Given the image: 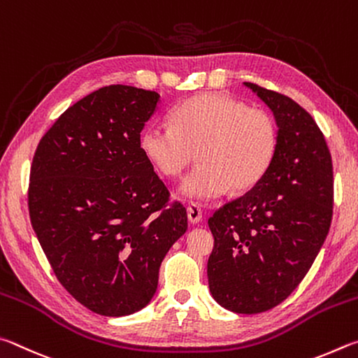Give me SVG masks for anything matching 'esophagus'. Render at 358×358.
I'll return each instance as SVG.
<instances>
[{"instance_id":"esophagus-1","label":"esophagus","mask_w":358,"mask_h":358,"mask_svg":"<svg viewBox=\"0 0 358 358\" xmlns=\"http://www.w3.org/2000/svg\"><path fill=\"white\" fill-rule=\"evenodd\" d=\"M187 215H189L190 223L201 222L203 220V210H201V208H199V204H196V203L189 204V208H187Z\"/></svg>"}]
</instances>
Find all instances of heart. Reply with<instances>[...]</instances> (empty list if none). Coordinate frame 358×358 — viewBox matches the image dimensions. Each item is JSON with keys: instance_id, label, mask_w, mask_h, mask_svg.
Masks as SVG:
<instances>
[{"instance_id": "heart-1", "label": "heart", "mask_w": 358, "mask_h": 358, "mask_svg": "<svg viewBox=\"0 0 358 358\" xmlns=\"http://www.w3.org/2000/svg\"><path fill=\"white\" fill-rule=\"evenodd\" d=\"M278 141L272 113L227 94L204 92L176 105L171 124H149L141 131L140 148L165 178L182 173L198 150L201 165L184 179L180 192L209 201L231 187L245 192L258 185L272 166Z\"/></svg>"}]
</instances>
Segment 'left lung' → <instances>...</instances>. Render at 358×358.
<instances>
[{"instance_id": "obj_1", "label": "left lung", "mask_w": 358, "mask_h": 358, "mask_svg": "<svg viewBox=\"0 0 358 358\" xmlns=\"http://www.w3.org/2000/svg\"><path fill=\"white\" fill-rule=\"evenodd\" d=\"M273 111L280 130L271 169L245 195L209 218V289L223 308H273L305 278L334 215V166L315 119L283 94L245 83Z\"/></svg>"}]
</instances>
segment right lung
<instances>
[{
    "instance_id": "right-lung-1",
    "label": "right lung",
    "mask_w": 358,
    "mask_h": 358,
    "mask_svg": "<svg viewBox=\"0 0 358 358\" xmlns=\"http://www.w3.org/2000/svg\"><path fill=\"white\" fill-rule=\"evenodd\" d=\"M160 96L110 85L62 113L33 157L28 209L59 283L87 310L131 315L149 303L159 268L187 231L184 204L140 148Z\"/></svg>"
}]
</instances>
